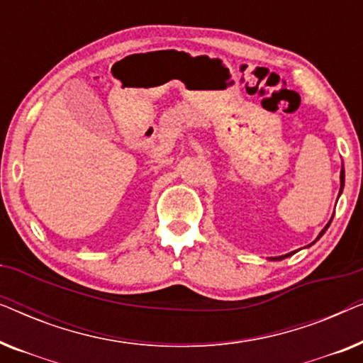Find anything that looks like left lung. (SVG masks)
<instances>
[{"mask_svg": "<svg viewBox=\"0 0 363 363\" xmlns=\"http://www.w3.org/2000/svg\"><path fill=\"white\" fill-rule=\"evenodd\" d=\"M344 183H345V170H344V165H342V170H340V191H339V196L342 195V191H344ZM332 218H334V216H332ZM332 218H330V221L327 223V225L324 226V230H322V231L319 233V236L315 238V241H317V240H320V236L324 235V233L327 231V228L330 226ZM315 241H314V242H315ZM314 242H312V245H314ZM309 246H311V245H309ZM291 255H294V252H289V255H282V256H277V257H269V259H271V261H281V259H284V257H289Z\"/></svg>", "mask_w": 363, "mask_h": 363, "instance_id": "8db88e82", "label": "left lung"}]
</instances>
